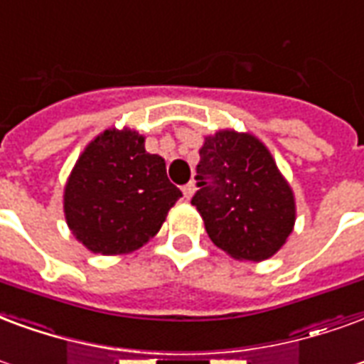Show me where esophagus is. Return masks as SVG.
I'll return each instance as SVG.
<instances>
[{
  "label": "esophagus",
  "mask_w": 364,
  "mask_h": 364,
  "mask_svg": "<svg viewBox=\"0 0 364 364\" xmlns=\"http://www.w3.org/2000/svg\"><path fill=\"white\" fill-rule=\"evenodd\" d=\"M195 191H196L195 183L191 181V183H187L185 187H183V195H185V198L189 200V198H193V195H195Z\"/></svg>",
  "instance_id": "obj_1"
}]
</instances>
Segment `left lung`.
Here are the masks:
<instances>
[{
	"label": "left lung",
	"instance_id": "obj_1",
	"mask_svg": "<svg viewBox=\"0 0 364 364\" xmlns=\"http://www.w3.org/2000/svg\"><path fill=\"white\" fill-rule=\"evenodd\" d=\"M191 204L212 243L239 260H266L282 249L295 223V200L262 142L220 131L200 148Z\"/></svg>",
	"mask_w": 364,
	"mask_h": 364
}]
</instances>
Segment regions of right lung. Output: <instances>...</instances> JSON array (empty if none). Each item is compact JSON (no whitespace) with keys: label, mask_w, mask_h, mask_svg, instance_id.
I'll return each instance as SVG.
<instances>
[{"label":"right lung","mask_w":364,"mask_h":364,"mask_svg":"<svg viewBox=\"0 0 364 364\" xmlns=\"http://www.w3.org/2000/svg\"><path fill=\"white\" fill-rule=\"evenodd\" d=\"M179 196L144 136L109 129L86 146L67 181V225L92 252H131L160 231Z\"/></svg>","instance_id":"right-lung-1"}]
</instances>
